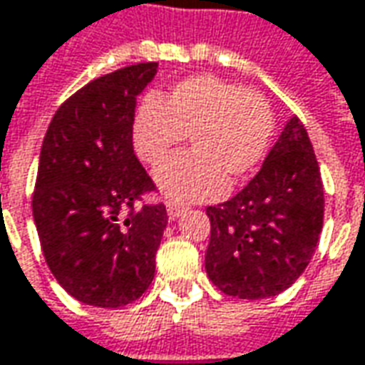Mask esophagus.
Wrapping results in <instances>:
<instances>
[{
	"label": "esophagus",
	"instance_id": "34e87169",
	"mask_svg": "<svg viewBox=\"0 0 365 365\" xmlns=\"http://www.w3.org/2000/svg\"><path fill=\"white\" fill-rule=\"evenodd\" d=\"M180 212H182V207L177 205V202H170V200H168V205H166V215H168V219L175 221V219L180 217Z\"/></svg>",
	"mask_w": 365,
	"mask_h": 365
}]
</instances>
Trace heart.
I'll return each mask as SVG.
<instances>
[{"instance_id":"1","label":"heart","mask_w":365,"mask_h":365,"mask_svg":"<svg viewBox=\"0 0 365 365\" xmlns=\"http://www.w3.org/2000/svg\"><path fill=\"white\" fill-rule=\"evenodd\" d=\"M187 134L192 150L168 158L156 170V185L173 200H209L263 160L273 114L259 92L211 74L180 80L163 98H143L132 143L144 163L160 165Z\"/></svg>"}]
</instances>
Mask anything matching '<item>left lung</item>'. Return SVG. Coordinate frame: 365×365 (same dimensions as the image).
Listing matches in <instances>:
<instances>
[{"mask_svg":"<svg viewBox=\"0 0 365 365\" xmlns=\"http://www.w3.org/2000/svg\"><path fill=\"white\" fill-rule=\"evenodd\" d=\"M207 215L205 267L222 293L265 299L291 287L324 227V185L302 120L293 116L249 185Z\"/></svg>","mask_w":365,"mask_h":365,"instance_id":"obj_1","label":"left lung"}]
</instances>
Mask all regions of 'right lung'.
<instances>
[{
    "label": "right lung",
    "mask_w": 365,
    "mask_h": 365,
    "mask_svg": "<svg viewBox=\"0 0 365 365\" xmlns=\"http://www.w3.org/2000/svg\"><path fill=\"white\" fill-rule=\"evenodd\" d=\"M158 62L134 63L80 88L43 136L31 211L53 277L94 307L136 302L154 279L166 207L132 146L136 96Z\"/></svg>",
    "instance_id": "obj_1"
}]
</instances>
